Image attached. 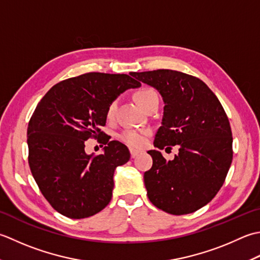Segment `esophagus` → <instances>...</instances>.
I'll return each instance as SVG.
<instances>
[{
	"instance_id": "esophagus-1",
	"label": "esophagus",
	"mask_w": 260,
	"mask_h": 260,
	"mask_svg": "<svg viewBox=\"0 0 260 260\" xmlns=\"http://www.w3.org/2000/svg\"><path fill=\"white\" fill-rule=\"evenodd\" d=\"M139 152H140V151H138V150L130 149V156H131V158H135V157H137L138 155H139Z\"/></svg>"
}]
</instances>
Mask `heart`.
<instances>
[{
	"instance_id": "b5f03b06",
	"label": "heart",
	"mask_w": 260,
	"mask_h": 260,
	"mask_svg": "<svg viewBox=\"0 0 260 260\" xmlns=\"http://www.w3.org/2000/svg\"><path fill=\"white\" fill-rule=\"evenodd\" d=\"M156 98H159L158 96V93L151 87H144L139 89V91L135 94L136 102L139 104L142 109H144L151 100ZM116 109H118V101L113 100L112 102H110L107 111H105V116H107V119L109 121L114 119ZM150 135L151 131L149 129H128L124 130L122 134L119 136V139L130 148H134V149H141V148H144L147 145L148 137Z\"/></svg>"
}]
</instances>
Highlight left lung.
I'll use <instances>...</instances> for the list:
<instances>
[{"instance_id": "8db88e82", "label": "left lung", "mask_w": 260, "mask_h": 260, "mask_svg": "<svg viewBox=\"0 0 260 260\" xmlns=\"http://www.w3.org/2000/svg\"><path fill=\"white\" fill-rule=\"evenodd\" d=\"M161 94L162 125L155 147L178 146L173 160L149 150L152 167L144 175L150 202L169 214L198 211L223 185L232 162V132L220 101L200 78L182 72L157 70L131 73Z\"/></svg>"}]
</instances>
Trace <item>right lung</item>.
<instances>
[{"instance_id": "add662e5", "label": "right lung", "mask_w": 260, "mask_h": 260, "mask_svg": "<svg viewBox=\"0 0 260 260\" xmlns=\"http://www.w3.org/2000/svg\"><path fill=\"white\" fill-rule=\"evenodd\" d=\"M139 86L126 74L86 73L57 83L37 105L28 125V161L40 192L60 214L88 218L110 203L114 169L130 152L100 128L110 102ZM92 137L106 145L101 155L83 150Z\"/></svg>"}]
</instances>
